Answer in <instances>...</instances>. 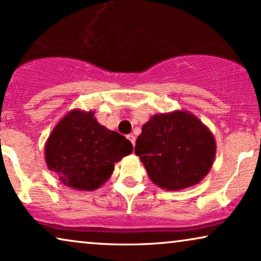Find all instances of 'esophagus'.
Wrapping results in <instances>:
<instances>
[{
  "mask_svg": "<svg viewBox=\"0 0 261 261\" xmlns=\"http://www.w3.org/2000/svg\"><path fill=\"white\" fill-rule=\"evenodd\" d=\"M127 139H128V140H129L130 142H132V145H135V137H134V135L133 134H129V135H127Z\"/></svg>",
  "mask_w": 261,
  "mask_h": 261,
  "instance_id": "1",
  "label": "esophagus"
}]
</instances>
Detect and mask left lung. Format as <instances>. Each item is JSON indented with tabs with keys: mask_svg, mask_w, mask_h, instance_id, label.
Returning <instances> with one entry per match:
<instances>
[{
	"mask_svg": "<svg viewBox=\"0 0 261 261\" xmlns=\"http://www.w3.org/2000/svg\"><path fill=\"white\" fill-rule=\"evenodd\" d=\"M149 179L167 191L198 184L212 169L215 138L208 127L188 110L155 114L142 126L135 142Z\"/></svg>",
	"mask_w": 261,
	"mask_h": 261,
	"instance_id": "obj_1",
	"label": "left lung"
}]
</instances>
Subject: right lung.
I'll use <instances>...</instances> for the list:
<instances>
[{"label":"right lung","instance_id":"1","mask_svg":"<svg viewBox=\"0 0 261 261\" xmlns=\"http://www.w3.org/2000/svg\"><path fill=\"white\" fill-rule=\"evenodd\" d=\"M132 152L130 141L99 124L92 110H71L45 144L48 170L64 185L80 191L102 187L113 174L115 163Z\"/></svg>","mask_w":261,"mask_h":261}]
</instances>
